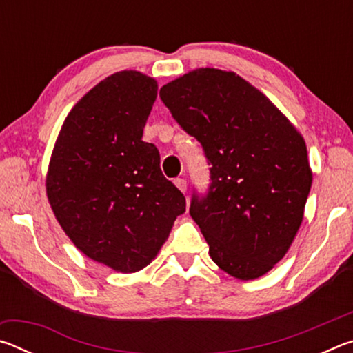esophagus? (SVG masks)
<instances>
[{"label": "esophagus", "instance_id": "esophagus-1", "mask_svg": "<svg viewBox=\"0 0 353 353\" xmlns=\"http://www.w3.org/2000/svg\"><path fill=\"white\" fill-rule=\"evenodd\" d=\"M174 183H176V187L182 191V193H185V191H187V181H185V179L179 177V179H176Z\"/></svg>", "mask_w": 353, "mask_h": 353}]
</instances>
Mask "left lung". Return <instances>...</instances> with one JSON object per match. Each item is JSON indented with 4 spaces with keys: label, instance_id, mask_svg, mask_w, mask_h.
<instances>
[{
    "label": "left lung",
    "instance_id": "obj_1",
    "mask_svg": "<svg viewBox=\"0 0 353 353\" xmlns=\"http://www.w3.org/2000/svg\"><path fill=\"white\" fill-rule=\"evenodd\" d=\"M160 98L212 165L210 191L190 207L212 260L235 279L265 276L302 224L313 182L305 140L234 71H188L160 88Z\"/></svg>",
    "mask_w": 353,
    "mask_h": 353
}]
</instances>
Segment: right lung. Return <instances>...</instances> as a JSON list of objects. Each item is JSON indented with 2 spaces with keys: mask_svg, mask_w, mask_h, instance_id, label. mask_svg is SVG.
<instances>
[{
  "mask_svg": "<svg viewBox=\"0 0 353 353\" xmlns=\"http://www.w3.org/2000/svg\"><path fill=\"white\" fill-rule=\"evenodd\" d=\"M157 81L135 70L105 77L65 118L46 172L56 219L88 259L130 274L143 270L185 212V196L143 141Z\"/></svg>",
  "mask_w": 353,
  "mask_h": 353,
  "instance_id": "1",
  "label": "right lung"
}]
</instances>
